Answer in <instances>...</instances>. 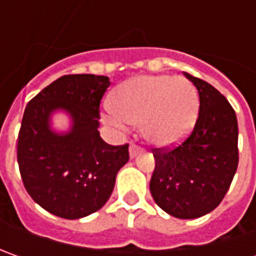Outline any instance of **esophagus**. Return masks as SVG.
Here are the masks:
<instances>
[{"label":"esophagus","mask_w":256,"mask_h":256,"mask_svg":"<svg viewBox=\"0 0 256 256\" xmlns=\"http://www.w3.org/2000/svg\"><path fill=\"white\" fill-rule=\"evenodd\" d=\"M141 151H142L141 146H138V145H135V144H131V145H130V155H131V156H135L136 154H140Z\"/></svg>","instance_id":"34e87169"}]
</instances>
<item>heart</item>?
<instances>
[{
    "label": "heart",
    "mask_w": 256,
    "mask_h": 256,
    "mask_svg": "<svg viewBox=\"0 0 256 256\" xmlns=\"http://www.w3.org/2000/svg\"><path fill=\"white\" fill-rule=\"evenodd\" d=\"M198 94L185 78L141 75L121 84L111 96L105 121L124 126L141 124L146 141L171 146L184 140L195 124Z\"/></svg>",
    "instance_id": "obj_1"
}]
</instances>
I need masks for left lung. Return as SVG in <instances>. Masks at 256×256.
Wrapping results in <instances>:
<instances>
[{"label":"left lung","mask_w":256,"mask_h":256,"mask_svg":"<svg viewBox=\"0 0 256 256\" xmlns=\"http://www.w3.org/2000/svg\"><path fill=\"white\" fill-rule=\"evenodd\" d=\"M200 94L191 135L172 148H154L150 190L156 205L175 218L192 220L214 211L238 168V122L228 100L206 81L185 72Z\"/></svg>","instance_id":"obj_1"}]
</instances>
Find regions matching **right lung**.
Listing matches in <instances>:
<instances>
[{"label": "right lung", "mask_w": 256, "mask_h": 256, "mask_svg": "<svg viewBox=\"0 0 256 256\" xmlns=\"http://www.w3.org/2000/svg\"><path fill=\"white\" fill-rule=\"evenodd\" d=\"M110 84L102 75H64L25 108L16 145L21 178L30 196L60 218L78 220L101 210L130 160L128 144L110 145L98 131L100 104ZM55 109L72 115L70 133L50 131Z\"/></svg>", "instance_id": "add662e5"}]
</instances>
